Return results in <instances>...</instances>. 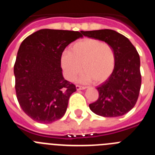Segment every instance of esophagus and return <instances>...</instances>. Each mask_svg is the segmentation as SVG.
Listing matches in <instances>:
<instances>
[{
  "mask_svg": "<svg viewBox=\"0 0 155 155\" xmlns=\"http://www.w3.org/2000/svg\"><path fill=\"white\" fill-rule=\"evenodd\" d=\"M77 90H84L85 89L86 87H84V86H81V85H76Z\"/></svg>",
  "mask_w": 155,
  "mask_h": 155,
  "instance_id": "esophagus-1",
  "label": "esophagus"
}]
</instances>
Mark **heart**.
I'll return each mask as SVG.
<instances>
[{"mask_svg": "<svg viewBox=\"0 0 155 155\" xmlns=\"http://www.w3.org/2000/svg\"><path fill=\"white\" fill-rule=\"evenodd\" d=\"M61 64L68 80H74L83 70L82 81L92 80L94 84H99L113 74L116 53L113 46L107 42L97 39H84L74 43L70 51L63 53Z\"/></svg>", "mask_w": 155, "mask_h": 155, "instance_id": "1", "label": "heart"}]
</instances>
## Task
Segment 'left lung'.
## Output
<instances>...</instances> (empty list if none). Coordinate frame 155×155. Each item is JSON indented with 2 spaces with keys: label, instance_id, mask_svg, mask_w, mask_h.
Wrapping results in <instances>:
<instances>
[{
  "label": "left lung",
  "instance_id": "8db88e82",
  "mask_svg": "<svg viewBox=\"0 0 155 155\" xmlns=\"http://www.w3.org/2000/svg\"><path fill=\"white\" fill-rule=\"evenodd\" d=\"M83 33L88 38L110 44L116 53L114 71L107 80L97 87L98 98L90 104V109L104 117L126 114L134 107L141 85L140 61L136 48L127 37L114 30H94Z\"/></svg>",
  "mask_w": 155,
  "mask_h": 155
}]
</instances>
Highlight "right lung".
Masks as SVG:
<instances>
[{
	"mask_svg": "<svg viewBox=\"0 0 155 155\" xmlns=\"http://www.w3.org/2000/svg\"><path fill=\"white\" fill-rule=\"evenodd\" d=\"M83 31L40 29L23 40L18 51L14 74L18 103L24 113L40 124L62 118L74 84L63 77L61 57Z\"/></svg>",
	"mask_w": 155,
	"mask_h": 155,
	"instance_id": "obj_1",
	"label": "right lung"
}]
</instances>
